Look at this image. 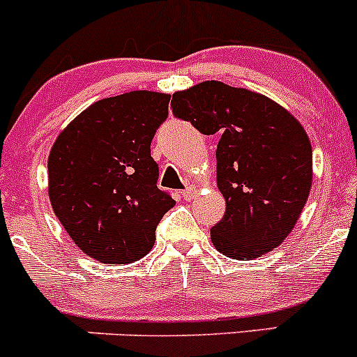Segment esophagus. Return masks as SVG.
Listing matches in <instances>:
<instances>
[{
	"label": "esophagus",
	"mask_w": 357,
	"mask_h": 357,
	"mask_svg": "<svg viewBox=\"0 0 357 357\" xmlns=\"http://www.w3.org/2000/svg\"><path fill=\"white\" fill-rule=\"evenodd\" d=\"M181 195H183V199H185V200H192L193 197L197 195V190H195V186H188V188H186V190H183V192H181Z\"/></svg>",
	"instance_id": "esophagus-1"
}]
</instances>
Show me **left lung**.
I'll use <instances>...</instances> for the list:
<instances>
[{"instance_id":"obj_1","label":"left lung","mask_w":357,"mask_h":357,"mask_svg":"<svg viewBox=\"0 0 357 357\" xmlns=\"http://www.w3.org/2000/svg\"><path fill=\"white\" fill-rule=\"evenodd\" d=\"M171 107L202 135H221L215 160L226 212L211 229L214 247L238 261L278 247L311 192L312 149L301 122L268 96L221 81L176 91Z\"/></svg>"}]
</instances>
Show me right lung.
I'll return each instance as SVG.
<instances>
[{
  "label": "right lung",
  "mask_w": 357,
  "mask_h": 357,
  "mask_svg": "<svg viewBox=\"0 0 357 357\" xmlns=\"http://www.w3.org/2000/svg\"><path fill=\"white\" fill-rule=\"evenodd\" d=\"M171 95L129 91L98 100L55 139L48 195L74 243L103 264H129L155 243L162 215L176 204L157 188L150 145L167 119Z\"/></svg>",
  "instance_id": "obj_1"
}]
</instances>
